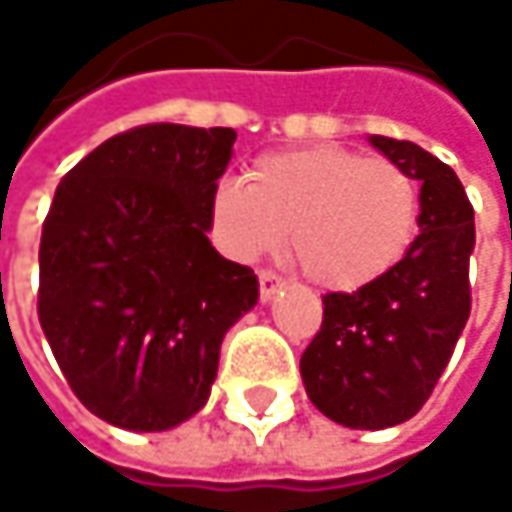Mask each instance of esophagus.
<instances>
[{"label": "esophagus", "mask_w": 512, "mask_h": 512, "mask_svg": "<svg viewBox=\"0 0 512 512\" xmlns=\"http://www.w3.org/2000/svg\"><path fill=\"white\" fill-rule=\"evenodd\" d=\"M257 281H260V299H263V302H269V299L278 293V287L284 284L281 275H275L272 269H260V272H257Z\"/></svg>", "instance_id": "obj_1"}]
</instances>
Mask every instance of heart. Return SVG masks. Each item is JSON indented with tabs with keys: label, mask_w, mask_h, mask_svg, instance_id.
<instances>
[{
	"label": "heart",
	"mask_w": 512,
	"mask_h": 512,
	"mask_svg": "<svg viewBox=\"0 0 512 512\" xmlns=\"http://www.w3.org/2000/svg\"><path fill=\"white\" fill-rule=\"evenodd\" d=\"M418 183L394 159L338 145L266 154L243 180H219L210 231L228 255L272 252L290 228V255L329 290H356L406 255L418 228Z\"/></svg>",
	"instance_id": "b5f03b06"
}]
</instances>
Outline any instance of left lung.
I'll return each mask as SVG.
<instances>
[{
    "label": "left lung",
    "mask_w": 512,
    "mask_h": 512,
    "mask_svg": "<svg viewBox=\"0 0 512 512\" xmlns=\"http://www.w3.org/2000/svg\"><path fill=\"white\" fill-rule=\"evenodd\" d=\"M373 148L421 180V234L385 275L323 296V323L299 370L311 403L353 430L409 421L445 373L471 314L474 210L451 165L415 142Z\"/></svg>",
    "instance_id": "obj_1"
}]
</instances>
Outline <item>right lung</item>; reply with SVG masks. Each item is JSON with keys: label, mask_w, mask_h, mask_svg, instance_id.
<instances>
[{"label": "right lung", "mask_w": 512, "mask_h": 512, "mask_svg": "<svg viewBox=\"0 0 512 512\" xmlns=\"http://www.w3.org/2000/svg\"><path fill=\"white\" fill-rule=\"evenodd\" d=\"M231 127L142 124L58 183L41 234L38 320L67 385L97 418L154 433L210 397L225 332L257 275L210 240Z\"/></svg>", "instance_id": "add662e5"}]
</instances>
